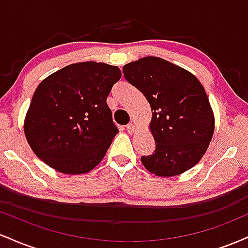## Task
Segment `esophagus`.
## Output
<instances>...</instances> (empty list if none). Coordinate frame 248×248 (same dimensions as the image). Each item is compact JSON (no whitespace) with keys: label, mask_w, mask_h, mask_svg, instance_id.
<instances>
[{"label":"esophagus","mask_w":248,"mask_h":248,"mask_svg":"<svg viewBox=\"0 0 248 248\" xmlns=\"http://www.w3.org/2000/svg\"><path fill=\"white\" fill-rule=\"evenodd\" d=\"M126 128H127V132L129 133V134H132V133H134V130H135V124H128L127 126H126Z\"/></svg>","instance_id":"34e87169"}]
</instances>
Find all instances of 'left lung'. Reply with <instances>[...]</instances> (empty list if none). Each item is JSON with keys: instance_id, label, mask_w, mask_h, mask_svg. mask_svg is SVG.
<instances>
[{"instance_id": "left-lung-1", "label": "left lung", "mask_w": 248, "mask_h": 248, "mask_svg": "<svg viewBox=\"0 0 248 248\" xmlns=\"http://www.w3.org/2000/svg\"><path fill=\"white\" fill-rule=\"evenodd\" d=\"M122 71L152 107L149 128L156 148L153 155L142 156V164L161 177L191 169L215 132V115L203 85L189 71L158 57L128 62Z\"/></svg>"}]
</instances>
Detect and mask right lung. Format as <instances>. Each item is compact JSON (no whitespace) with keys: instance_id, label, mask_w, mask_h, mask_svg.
<instances>
[{"instance_id":"obj_1","label":"right lung","mask_w":248,"mask_h":248,"mask_svg":"<svg viewBox=\"0 0 248 248\" xmlns=\"http://www.w3.org/2000/svg\"><path fill=\"white\" fill-rule=\"evenodd\" d=\"M120 78L118 66L96 62L67 65L45 78L24 120L37 157L69 175L98 166L119 133L106 100Z\"/></svg>"}]
</instances>
